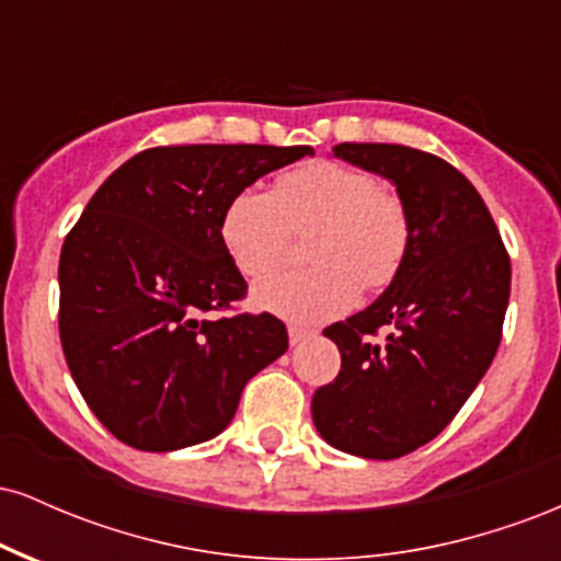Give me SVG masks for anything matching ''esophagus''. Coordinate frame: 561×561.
Instances as JSON below:
<instances>
[{
	"label": "esophagus",
	"mask_w": 561,
	"mask_h": 561,
	"mask_svg": "<svg viewBox=\"0 0 561 561\" xmlns=\"http://www.w3.org/2000/svg\"><path fill=\"white\" fill-rule=\"evenodd\" d=\"M289 345H300V343H306V340L308 337H311V332H308V330H300V327H289Z\"/></svg>",
	"instance_id": "obj_1"
}]
</instances>
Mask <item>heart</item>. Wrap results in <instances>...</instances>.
I'll list each match as a JSON object with an SVG mask.
<instances>
[{
  "label": "heart",
  "mask_w": 561,
  "mask_h": 561,
  "mask_svg": "<svg viewBox=\"0 0 561 561\" xmlns=\"http://www.w3.org/2000/svg\"><path fill=\"white\" fill-rule=\"evenodd\" d=\"M313 266L276 274L253 289L261 311L313 327L356 306L362 285L382 289L401 272L411 224L401 197L379 190L371 173L334 160H313L282 173L274 192H237L221 216V242L248 279L285 261L293 231H308Z\"/></svg>",
  "instance_id": "b5f03b06"
}]
</instances>
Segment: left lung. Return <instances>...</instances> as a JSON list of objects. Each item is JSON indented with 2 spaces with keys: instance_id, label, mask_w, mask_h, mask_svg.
<instances>
[{
  "instance_id": "obj_1",
  "label": "left lung",
  "mask_w": 561,
  "mask_h": 561,
  "mask_svg": "<svg viewBox=\"0 0 561 561\" xmlns=\"http://www.w3.org/2000/svg\"><path fill=\"white\" fill-rule=\"evenodd\" d=\"M332 156L396 186L411 242L388 289L324 330L343 366L311 414L337 450L398 459L443 433L491 366L512 263L478 190L446 160L379 141H343ZM382 325L389 337L375 344Z\"/></svg>"
}]
</instances>
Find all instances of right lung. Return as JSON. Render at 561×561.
Returning <instances> with one entry per match:
<instances>
[{"instance_id": "1", "label": "right lung", "mask_w": 561, "mask_h": 561, "mask_svg": "<svg viewBox=\"0 0 561 561\" xmlns=\"http://www.w3.org/2000/svg\"><path fill=\"white\" fill-rule=\"evenodd\" d=\"M306 156L311 147H152L89 199L60 253V343L83 401L121 443L163 454L210 440L248 379L287 351L272 313H205L248 289L221 242L227 203Z\"/></svg>"}]
</instances>
